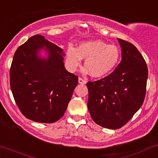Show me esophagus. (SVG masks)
Here are the masks:
<instances>
[{
    "mask_svg": "<svg viewBox=\"0 0 158 158\" xmlns=\"http://www.w3.org/2000/svg\"><path fill=\"white\" fill-rule=\"evenodd\" d=\"M79 82L80 83V84H85L86 83V80L85 79H82V77H79Z\"/></svg>",
    "mask_w": 158,
    "mask_h": 158,
    "instance_id": "esophagus-1",
    "label": "esophagus"
}]
</instances>
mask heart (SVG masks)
I'll use <instances>...</instances> for the list:
<instances>
[{
  "label": "heart",
  "mask_w": 158,
  "mask_h": 158,
  "mask_svg": "<svg viewBox=\"0 0 158 158\" xmlns=\"http://www.w3.org/2000/svg\"><path fill=\"white\" fill-rule=\"evenodd\" d=\"M120 50L115 45H108L104 41L96 40L81 43L77 48L69 46L66 63L70 71H75L85 59V72L92 77L104 76L117 65L120 58Z\"/></svg>",
  "instance_id": "1"
}]
</instances>
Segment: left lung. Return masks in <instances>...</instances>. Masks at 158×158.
I'll use <instances>...</instances> for the list:
<instances>
[{
    "label": "left lung",
    "instance_id": "8db88e82",
    "mask_svg": "<svg viewBox=\"0 0 158 158\" xmlns=\"http://www.w3.org/2000/svg\"><path fill=\"white\" fill-rule=\"evenodd\" d=\"M118 40L120 64L103 79L87 83L91 118L98 125L113 130L125 125L143 105L148 74L146 62L136 46Z\"/></svg>",
    "mask_w": 158,
    "mask_h": 158
}]
</instances>
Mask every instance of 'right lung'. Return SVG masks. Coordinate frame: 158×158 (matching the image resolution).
<instances>
[{
	"label": "right lung",
	"instance_id": "right-lung-1",
	"mask_svg": "<svg viewBox=\"0 0 158 158\" xmlns=\"http://www.w3.org/2000/svg\"><path fill=\"white\" fill-rule=\"evenodd\" d=\"M45 47L47 60L36 52ZM63 49L42 35H34L17 48L10 71V88L17 106L27 118L54 123L64 115L78 76L64 65Z\"/></svg>",
	"mask_w": 158,
	"mask_h": 158
}]
</instances>
